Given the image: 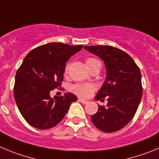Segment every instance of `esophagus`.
Listing matches in <instances>:
<instances>
[{
  "label": "esophagus",
  "instance_id": "34e87169",
  "mask_svg": "<svg viewBox=\"0 0 159 159\" xmlns=\"http://www.w3.org/2000/svg\"><path fill=\"white\" fill-rule=\"evenodd\" d=\"M78 102H80V103H83V104H86V103H89L88 100H84V99H81V98H79V99H78Z\"/></svg>",
  "mask_w": 159,
  "mask_h": 159
}]
</instances>
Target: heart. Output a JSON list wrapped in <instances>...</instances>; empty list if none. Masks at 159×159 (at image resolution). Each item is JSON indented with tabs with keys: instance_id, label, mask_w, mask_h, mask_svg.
I'll return each instance as SVG.
<instances>
[{
	"instance_id": "1",
	"label": "heart",
	"mask_w": 159,
	"mask_h": 159,
	"mask_svg": "<svg viewBox=\"0 0 159 159\" xmlns=\"http://www.w3.org/2000/svg\"><path fill=\"white\" fill-rule=\"evenodd\" d=\"M97 59H94V58H88L85 60V63H86L87 66H89L95 62H97ZM68 66H66L65 68V72L67 71ZM96 87L92 83H79V84H76L75 85H73L71 90L73 93H75L78 96H81V97H89L90 95L93 93Z\"/></svg>"
}]
</instances>
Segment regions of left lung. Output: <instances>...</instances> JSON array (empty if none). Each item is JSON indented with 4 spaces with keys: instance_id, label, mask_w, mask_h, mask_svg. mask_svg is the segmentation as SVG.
I'll list each match as a JSON object with an SVG mask.
<instances>
[{
    "instance_id": "8db88e82",
    "label": "left lung",
    "mask_w": 159,
    "mask_h": 159,
    "mask_svg": "<svg viewBox=\"0 0 159 159\" xmlns=\"http://www.w3.org/2000/svg\"><path fill=\"white\" fill-rule=\"evenodd\" d=\"M84 49L104 62L107 77L96 100H107L106 107L98 105L92 115L95 126L105 133H114L133 119L142 98L141 73L131 56L109 45L84 46Z\"/></svg>"
}]
</instances>
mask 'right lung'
Listing matches in <instances>:
<instances>
[{"label": "right lung", "instance_id": "1", "mask_svg": "<svg viewBox=\"0 0 159 159\" xmlns=\"http://www.w3.org/2000/svg\"><path fill=\"white\" fill-rule=\"evenodd\" d=\"M83 45L54 42L31 50L16 75L14 97L22 116L31 126L47 129L63 120L72 102V93L51 98L50 92L63 80L66 63Z\"/></svg>", "mask_w": 159, "mask_h": 159}]
</instances>
